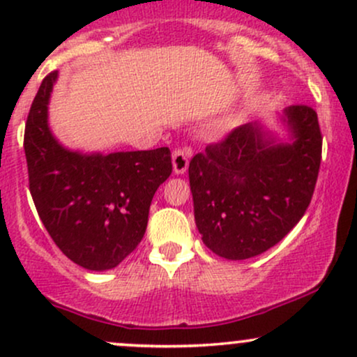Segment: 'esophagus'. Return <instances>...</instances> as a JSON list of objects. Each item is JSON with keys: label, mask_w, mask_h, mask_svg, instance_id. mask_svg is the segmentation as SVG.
I'll return each instance as SVG.
<instances>
[{"label": "esophagus", "mask_w": 357, "mask_h": 357, "mask_svg": "<svg viewBox=\"0 0 357 357\" xmlns=\"http://www.w3.org/2000/svg\"><path fill=\"white\" fill-rule=\"evenodd\" d=\"M191 147L184 146V147H178V149L173 153V167L176 174H184L188 169V165H190L191 159Z\"/></svg>", "instance_id": "obj_1"}]
</instances>
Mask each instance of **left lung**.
Masks as SVG:
<instances>
[{
    "label": "left lung",
    "mask_w": 357,
    "mask_h": 357,
    "mask_svg": "<svg viewBox=\"0 0 357 357\" xmlns=\"http://www.w3.org/2000/svg\"><path fill=\"white\" fill-rule=\"evenodd\" d=\"M285 116L292 144H273L260 127L245 124L192 155L196 227L216 255L245 260L267 252L309 208L322 159L317 112L297 104Z\"/></svg>",
    "instance_id": "obj_1"
}]
</instances>
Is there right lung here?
I'll return each mask as SVG.
<instances>
[{
    "label": "right lung",
    "instance_id": "obj_1",
    "mask_svg": "<svg viewBox=\"0 0 357 357\" xmlns=\"http://www.w3.org/2000/svg\"><path fill=\"white\" fill-rule=\"evenodd\" d=\"M56 72L45 77L24 126L31 198L63 255L87 270L117 267L146 233L155 190L173 173L169 147L107 155L63 149L47 124Z\"/></svg>",
    "mask_w": 357,
    "mask_h": 357
}]
</instances>
